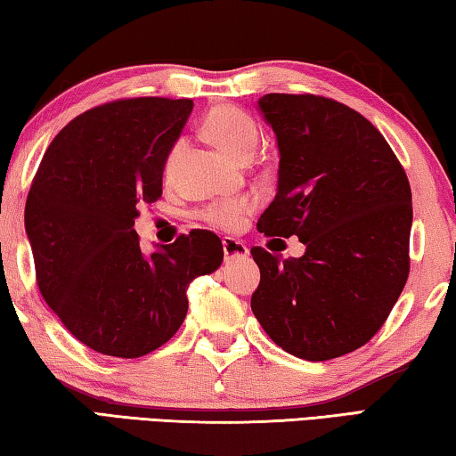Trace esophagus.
I'll return each mask as SVG.
<instances>
[{
	"label": "esophagus",
	"instance_id": "esophagus-1",
	"mask_svg": "<svg viewBox=\"0 0 456 456\" xmlns=\"http://www.w3.org/2000/svg\"><path fill=\"white\" fill-rule=\"evenodd\" d=\"M223 253H225L227 261L249 257V249H247V245L233 237H223Z\"/></svg>",
	"mask_w": 456,
	"mask_h": 456
}]
</instances>
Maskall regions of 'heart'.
Listing matches in <instances>:
<instances>
[{"mask_svg":"<svg viewBox=\"0 0 456 456\" xmlns=\"http://www.w3.org/2000/svg\"><path fill=\"white\" fill-rule=\"evenodd\" d=\"M205 133L217 149L227 154L235 163H247L256 154L261 133L257 122L249 114L239 110L235 106H215L205 117ZM183 142H176L165 160V175H171L173 167L179 159ZM251 211V200L237 199L227 203H217L205 211V219L217 227H237L247 213Z\"/></svg>","mask_w":456,"mask_h":456,"instance_id":"obj_1","label":"heart"}]
</instances>
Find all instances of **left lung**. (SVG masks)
I'll list each match as a JSON object with an SVG mask.
<instances>
[{"label": "left lung", "mask_w": 456, "mask_h": 456, "mask_svg": "<svg viewBox=\"0 0 456 456\" xmlns=\"http://www.w3.org/2000/svg\"><path fill=\"white\" fill-rule=\"evenodd\" d=\"M280 171L265 235H297L302 257L253 247L261 272L251 310L293 356L323 362L372 338L404 289L412 195L404 168L372 122L336 100L265 94Z\"/></svg>", "instance_id": "1"}]
</instances>
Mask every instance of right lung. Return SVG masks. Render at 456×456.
Returning <instances> with one entry per match:
<instances>
[{
  "instance_id": "right-lung-1",
  "label": "right lung",
  "mask_w": 456,
  "mask_h": 456,
  "mask_svg": "<svg viewBox=\"0 0 456 456\" xmlns=\"http://www.w3.org/2000/svg\"><path fill=\"white\" fill-rule=\"evenodd\" d=\"M192 100L130 98L80 114L45 151L26 200L37 288L88 348L141 358L171 339L187 289L223 261L221 239L191 231L144 253L138 205L163 195L168 152Z\"/></svg>"
}]
</instances>
